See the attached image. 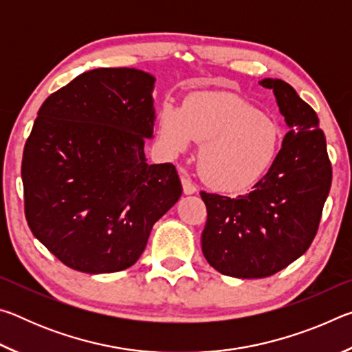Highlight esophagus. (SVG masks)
<instances>
[{
    "mask_svg": "<svg viewBox=\"0 0 352 352\" xmlns=\"http://www.w3.org/2000/svg\"><path fill=\"white\" fill-rule=\"evenodd\" d=\"M182 184H183V192L186 195L197 192V186H195V184L190 182L189 177H186V175L182 177Z\"/></svg>",
    "mask_w": 352,
    "mask_h": 352,
    "instance_id": "obj_1",
    "label": "esophagus"
}]
</instances>
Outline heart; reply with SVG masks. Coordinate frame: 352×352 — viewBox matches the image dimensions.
I'll return each instance as SVG.
<instances>
[{
	"instance_id": "heart-1",
	"label": "heart",
	"mask_w": 352,
	"mask_h": 352,
	"mask_svg": "<svg viewBox=\"0 0 352 352\" xmlns=\"http://www.w3.org/2000/svg\"><path fill=\"white\" fill-rule=\"evenodd\" d=\"M160 136L172 153L184 152L192 141L204 142L199 172L205 183L222 192H241L258 183L281 147L275 119L230 94L199 93L184 107L164 104Z\"/></svg>"
}]
</instances>
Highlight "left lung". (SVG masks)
Wrapping results in <instances>:
<instances>
[{"mask_svg":"<svg viewBox=\"0 0 352 352\" xmlns=\"http://www.w3.org/2000/svg\"><path fill=\"white\" fill-rule=\"evenodd\" d=\"M259 85L273 90L289 127L276 162L245 195L200 192L208 211L201 252L222 275L242 279L275 275L307 252L332 182L317 113L287 82Z\"/></svg>","mask_w":352,"mask_h":352,"instance_id":"8db88e82","label":"left lung"}]
</instances>
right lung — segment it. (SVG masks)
<instances>
[{"mask_svg":"<svg viewBox=\"0 0 352 352\" xmlns=\"http://www.w3.org/2000/svg\"><path fill=\"white\" fill-rule=\"evenodd\" d=\"M155 77L135 68L87 71L40 107L23 152L32 234L77 272L132 267L182 195L170 163L147 164Z\"/></svg>","mask_w":352,"mask_h":352,"instance_id":"right-lung-1","label":"right lung"}]
</instances>
